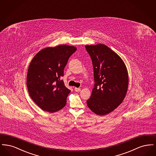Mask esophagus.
I'll return each mask as SVG.
<instances>
[{
	"mask_svg": "<svg viewBox=\"0 0 156 156\" xmlns=\"http://www.w3.org/2000/svg\"><path fill=\"white\" fill-rule=\"evenodd\" d=\"M74 90L75 92H80L81 91V88H75Z\"/></svg>",
	"mask_w": 156,
	"mask_h": 156,
	"instance_id": "esophagus-1",
	"label": "esophagus"
}]
</instances>
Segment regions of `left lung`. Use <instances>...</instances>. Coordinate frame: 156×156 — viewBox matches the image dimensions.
Wrapping results in <instances>:
<instances>
[{"label":"left lung","mask_w":156,"mask_h":156,"mask_svg":"<svg viewBox=\"0 0 156 156\" xmlns=\"http://www.w3.org/2000/svg\"><path fill=\"white\" fill-rule=\"evenodd\" d=\"M85 48L92 59L95 82L87 105L98 115H105L117 108L126 97L127 70L122 59L106 45H87Z\"/></svg>","instance_id":"1"}]
</instances>
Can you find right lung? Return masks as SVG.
I'll return each instance as SVG.
<instances>
[{
	"label": "right lung",
	"instance_id": "add662e5",
	"mask_svg": "<svg viewBox=\"0 0 156 156\" xmlns=\"http://www.w3.org/2000/svg\"><path fill=\"white\" fill-rule=\"evenodd\" d=\"M76 48L68 45L42 49L33 57L27 75V87L32 100L42 110L54 113L67 104L71 90L60 78Z\"/></svg>",
	"mask_w": 156,
	"mask_h": 156
}]
</instances>
